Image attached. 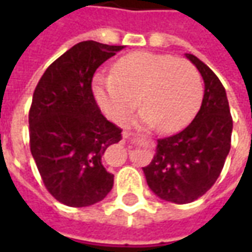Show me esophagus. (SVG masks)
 Masks as SVG:
<instances>
[{"label": "esophagus", "mask_w": 252, "mask_h": 252, "mask_svg": "<svg viewBox=\"0 0 252 252\" xmlns=\"http://www.w3.org/2000/svg\"><path fill=\"white\" fill-rule=\"evenodd\" d=\"M122 137H123V139H129V137H130V133H127V131H123V133H122Z\"/></svg>", "instance_id": "esophagus-1"}]
</instances>
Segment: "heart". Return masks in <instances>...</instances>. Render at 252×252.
I'll use <instances>...</instances> for the list:
<instances>
[{"instance_id":"obj_1","label":"heart","mask_w":252,"mask_h":252,"mask_svg":"<svg viewBox=\"0 0 252 252\" xmlns=\"http://www.w3.org/2000/svg\"><path fill=\"white\" fill-rule=\"evenodd\" d=\"M92 91L102 112L116 123H125L139 99L137 125L177 131L187 126L202 101V83L192 64L167 54L137 52L122 57L112 75L94 78Z\"/></svg>"}]
</instances>
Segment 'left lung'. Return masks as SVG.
I'll use <instances>...</instances> for the list:
<instances>
[{
    "mask_svg": "<svg viewBox=\"0 0 252 252\" xmlns=\"http://www.w3.org/2000/svg\"><path fill=\"white\" fill-rule=\"evenodd\" d=\"M185 56L205 83L200 109L184 130L157 140L153 160L143 168L149 188L177 205L193 202L213 187L230 151L233 131L224 87L196 56Z\"/></svg>",
    "mask_w": 252,
    "mask_h": 252,
    "instance_id": "left-lung-1",
    "label": "left lung"
}]
</instances>
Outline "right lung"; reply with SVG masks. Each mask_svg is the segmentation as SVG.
<instances>
[{
	"label": "right lung",
	"mask_w": 252,
	"mask_h": 252,
	"mask_svg": "<svg viewBox=\"0 0 252 252\" xmlns=\"http://www.w3.org/2000/svg\"><path fill=\"white\" fill-rule=\"evenodd\" d=\"M122 49L80 42L49 65L33 92L31 153L44 187L67 206H91L113 187L102 157L121 141L122 130L101 113L91 83L96 68Z\"/></svg>",
	"instance_id": "add662e5"
}]
</instances>
